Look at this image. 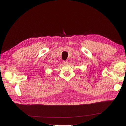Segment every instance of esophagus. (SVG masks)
<instances>
[{
    "instance_id": "esophagus-1",
    "label": "esophagus",
    "mask_w": 126,
    "mask_h": 126,
    "mask_svg": "<svg viewBox=\"0 0 126 126\" xmlns=\"http://www.w3.org/2000/svg\"><path fill=\"white\" fill-rule=\"evenodd\" d=\"M63 63L64 64H67L68 63V61H63Z\"/></svg>"
}]
</instances>
